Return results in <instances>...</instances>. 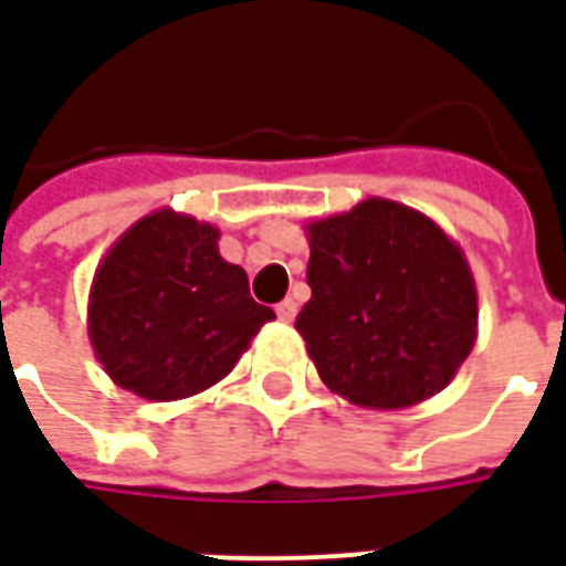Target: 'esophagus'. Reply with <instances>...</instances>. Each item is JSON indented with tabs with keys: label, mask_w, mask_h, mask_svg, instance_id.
I'll use <instances>...</instances> for the list:
<instances>
[{
	"label": "esophagus",
	"mask_w": 566,
	"mask_h": 566,
	"mask_svg": "<svg viewBox=\"0 0 566 566\" xmlns=\"http://www.w3.org/2000/svg\"><path fill=\"white\" fill-rule=\"evenodd\" d=\"M275 315L282 321H294L296 318V303L287 296V300H282L279 306H275Z\"/></svg>",
	"instance_id": "34e87169"
}]
</instances>
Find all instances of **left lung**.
<instances>
[{
  "label": "left lung",
  "mask_w": 566,
  "mask_h": 566,
  "mask_svg": "<svg viewBox=\"0 0 566 566\" xmlns=\"http://www.w3.org/2000/svg\"><path fill=\"white\" fill-rule=\"evenodd\" d=\"M296 331L345 400L403 409L442 391L475 343V284L437 223L391 199L308 223Z\"/></svg>",
  "instance_id": "8db88e82"
}]
</instances>
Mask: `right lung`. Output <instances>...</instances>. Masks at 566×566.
Returning <instances> with one entry per match:
<instances>
[{"mask_svg": "<svg viewBox=\"0 0 566 566\" xmlns=\"http://www.w3.org/2000/svg\"><path fill=\"white\" fill-rule=\"evenodd\" d=\"M272 318L245 270L218 254V230L175 211L142 218L93 279V352L145 400L206 391Z\"/></svg>", "mask_w": 566, "mask_h": 566, "instance_id": "obj_1", "label": "right lung"}]
</instances>
